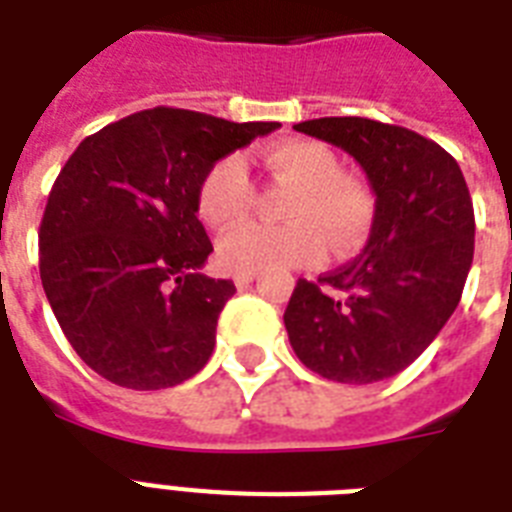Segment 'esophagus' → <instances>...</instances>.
<instances>
[{"label":"esophagus","mask_w":512,"mask_h":512,"mask_svg":"<svg viewBox=\"0 0 512 512\" xmlns=\"http://www.w3.org/2000/svg\"><path fill=\"white\" fill-rule=\"evenodd\" d=\"M252 281H255V273H233V284H236L239 289L249 287Z\"/></svg>","instance_id":"obj_1"}]
</instances>
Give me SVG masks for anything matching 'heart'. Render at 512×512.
Masks as SVG:
<instances>
[{
  "mask_svg": "<svg viewBox=\"0 0 512 512\" xmlns=\"http://www.w3.org/2000/svg\"><path fill=\"white\" fill-rule=\"evenodd\" d=\"M263 170L292 193L284 201L287 225H244L217 247V263L231 273L281 271L316 265L324 257V238L335 257L353 255L372 225V196L353 177L340 175L335 151L321 140L292 138L263 148ZM255 204V185L239 159L225 156L199 183V217L215 231L247 220Z\"/></svg>",
  "mask_w": 512,
  "mask_h": 512,
  "instance_id": "obj_1",
  "label": "heart"
}]
</instances>
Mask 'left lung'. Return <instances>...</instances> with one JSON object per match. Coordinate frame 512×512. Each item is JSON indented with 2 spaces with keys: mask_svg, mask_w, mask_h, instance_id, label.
Returning <instances> with one entry per match:
<instances>
[{
  "mask_svg": "<svg viewBox=\"0 0 512 512\" xmlns=\"http://www.w3.org/2000/svg\"><path fill=\"white\" fill-rule=\"evenodd\" d=\"M295 130L348 151L377 199L364 252L319 281H297L284 311L289 342L327 380H388L460 303L476 236L468 183L452 154L406 127L324 116Z\"/></svg>",
  "mask_w": 512,
  "mask_h": 512,
  "instance_id": "8db88e82",
  "label": "left lung"
}]
</instances>
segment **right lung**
I'll return each mask as SVG.
<instances>
[{"label": "right lung", "instance_id": "right-lung-1", "mask_svg": "<svg viewBox=\"0 0 512 512\" xmlns=\"http://www.w3.org/2000/svg\"><path fill=\"white\" fill-rule=\"evenodd\" d=\"M279 127L156 106L68 156L39 225V273L63 335L100 377L162 390L207 364L236 287L199 273L212 252L199 183Z\"/></svg>", "mask_w": 512, "mask_h": 512}]
</instances>
